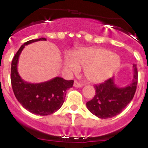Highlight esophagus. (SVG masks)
Masks as SVG:
<instances>
[{"instance_id": "34e87169", "label": "esophagus", "mask_w": 148, "mask_h": 148, "mask_svg": "<svg viewBox=\"0 0 148 148\" xmlns=\"http://www.w3.org/2000/svg\"><path fill=\"white\" fill-rule=\"evenodd\" d=\"M82 86H83V84H82V83H79V82H78V81H75V82H74V87H82Z\"/></svg>"}]
</instances>
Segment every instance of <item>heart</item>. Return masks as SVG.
Here are the masks:
<instances>
[{
	"label": "heart",
	"mask_w": 148,
	"mask_h": 148,
	"mask_svg": "<svg viewBox=\"0 0 148 148\" xmlns=\"http://www.w3.org/2000/svg\"><path fill=\"white\" fill-rule=\"evenodd\" d=\"M64 64L70 73L76 74L81 68L85 69V75L92 82H101L113 75L120 65L118 55L104 48H82L67 55Z\"/></svg>",
	"instance_id": "heart-1"
}]
</instances>
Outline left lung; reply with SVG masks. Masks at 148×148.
Segmentation results:
<instances>
[{"label": "left lung", "mask_w": 148, "mask_h": 148, "mask_svg": "<svg viewBox=\"0 0 148 148\" xmlns=\"http://www.w3.org/2000/svg\"><path fill=\"white\" fill-rule=\"evenodd\" d=\"M133 80L126 87H118L113 77L94 86L95 95L86 104L87 109L100 119L112 118L119 114L131 101L136 90L138 71L136 64H133Z\"/></svg>", "instance_id": "1"}]
</instances>
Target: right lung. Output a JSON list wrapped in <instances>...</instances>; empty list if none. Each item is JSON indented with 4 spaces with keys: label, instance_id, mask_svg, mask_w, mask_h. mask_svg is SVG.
Segmentation results:
<instances>
[{
    "label": "right lung",
    "instance_id": "add662e5",
    "mask_svg": "<svg viewBox=\"0 0 148 148\" xmlns=\"http://www.w3.org/2000/svg\"><path fill=\"white\" fill-rule=\"evenodd\" d=\"M46 40L45 38H40L24 43L14 56L11 66V84L15 97L26 110L40 116L53 114L59 110L64 101L66 90L73 87L74 82L56 77L48 82L32 84L21 78L17 67L23 49L26 45Z\"/></svg>",
    "mask_w": 148,
    "mask_h": 148
}]
</instances>
